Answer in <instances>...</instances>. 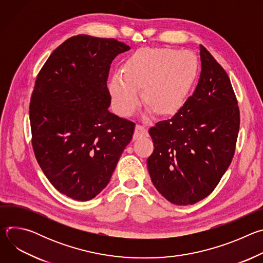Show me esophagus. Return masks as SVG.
<instances>
[{"instance_id": "34e87169", "label": "esophagus", "mask_w": 263, "mask_h": 263, "mask_svg": "<svg viewBox=\"0 0 263 263\" xmlns=\"http://www.w3.org/2000/svg\"><path fill=\"white\" fill-rule=\"evenodd\" d=\"M144 136H147V129H146V127H144L142 125H136L133 138L134 139H138V138L144 137Z\"/></svg>"}]
</instances>
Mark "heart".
Returning <instances> with one entry per match:
<instances>
[{"label": "heart", "mask_w": 263, "mask_h": 263, "mask_svg": "<svg viewBox=\"0 0 263 263\" xmlns=\"http://www.w3.org/2000/svg\"><path fill=\"white\" fill-rule=\"evenodd\" d=\"M198 60L189 51L172 48H143L131 54L123 74L110 81L115 109L122 117L131 116L139 104L138 90L146 110L156 117L177 112L189 96L198 74Z\"/></svg>", "instance_id": "b5f03b06"}]
</instances>
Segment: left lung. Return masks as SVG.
I'll return each instance as SVG.
<instances>
[{"label": "left lung", "instance_id": "obj_1", "mask_svg": "<svg viewBox=\"0 0 263 263\" xmlns=\"http://www.w3.org/2000/svg\"><path fill=\"white\" fill-rule=\"evenodd\" d=\"M199 83L170 120L148 133L154 151L146 160L156 190L175 205L208 197L229 167L240 125L239 107L222 66L200 46Z\"/></svg>", "mask_w": 263, "mask_h": 263}]
</instances>
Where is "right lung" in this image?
<instances>
[{
	"mask_svg": "<svg viewBox=\"0 0 263 263\" xmlns=\"http://www.w3.org/2000/svg\"><path fill=\"white\" fill-rule=\"evenodd\" d=\"M128 50L115 39L79 34L62 43L36 77L29 106L34 155L70 199L99 195L132 139L135 123L108 110L110 64Z\"/></svg>",
	"mask_w": 263,
	"mask_h": 263,
	"instance_id": "obj_1",
	"label": "right lung"
}]
</instances>
